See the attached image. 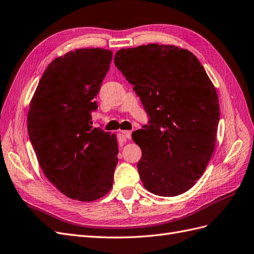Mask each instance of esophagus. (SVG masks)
Masks as SVG:
<instances>
[{
	"label": "esophagus",
	"instance_id": "esophagus-1",
	"mask_svg": "<svg viewBox=\"0 0 254 254\" xmlns=\"http://www.w3.org/2000/svg\"><path fill=\"white\" fill-rule=\"evenodd\" d=\"M130 137H131V131H129V130H123L119 134L120 142H124L127 139H130Z\"/></svg>",
	"mask_w": 254,
	"mask_h": 254
}]
</instances>
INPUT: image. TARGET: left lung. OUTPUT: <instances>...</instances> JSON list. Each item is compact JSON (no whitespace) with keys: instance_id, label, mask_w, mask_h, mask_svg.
<instances>
[{"instance_id":"8db88e82","label":"left lung","mask_w":254,"mask_h":254,"mask_svg":"<svg viewBox=\"0 0 254 254\" xmlns=\"http://www.w3.org/2000/svg\"><path fill=\"white\" fill-rule=\"evenodd\" d=\"M114 64L149 117L132 133L142 150L136 167L144 188L163 197L184 193L215 148L220 114L215 87L194 54L174 45L122 49Z\"/></svg>"}]
</instances>
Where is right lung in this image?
I'll list each match as a JSON object with an SVG mask.
<instances>
[{
  "label": "right lung",
  "instance_id": "obj_1",
  "mask_svg": "<svg viewBox=\"0 0 254 254\" xmlns=\"http://www.w3.org/2000/svg\"><path fill=\"white\" fill-rule=\"evenodd\" d=\"M111 60L112 52L105 49L68 52L49 64L30 102L27 129L38 162L75 200H96L112 188L117 136L91 126Z\"/></svg>",
  "mask_w": 254,
  "mask_h": 254
}]
</instances>
